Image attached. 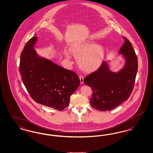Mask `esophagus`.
Instances as JSON below:
<instances>
[{
  "mask_svg": "<svg viewBox=\"0 0 153 153\" xmlns=\"http://www.w3.org/2000/svg\"><path fill=\"white\" fill-rule=\"evenodd\" d=\"M79 79H80V82L81 84H83L84 83V77L82 76H79Z\"/></svg>",
  "mask_w": 153,
  "mask_h": 153,
  "instance_id": "obj_1",
  "label": "esophagus"
}]
</instances>
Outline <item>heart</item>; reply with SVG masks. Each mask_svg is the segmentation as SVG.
I'll return each mask as SVG.
<instances>
[{
  "label": "heart",
  "mask_w": 153,
  "mask_h": 153,
  "mask_svg": "<svg viewBox=\"0 0 153 153\" xmlns=\"http://www.w3.org/2000/svg\"><path fill=\"white\" fill-rule=\"evenodd\" d=\"M70 53L77 59L79 68L86 72H92L98 68L105 56L103 48L92 42H85L74 45L69 48ZM69 58L68 53H64Z\"/></svg>",
  "instance_id": "b5f03b06"
}]
</instances>
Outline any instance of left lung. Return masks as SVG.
I'll use <instances>...</instances> for the list:
<instances>
[{
    "mask_svg": "<svg viewBox=\"0 0 153 153\" xmlns=\"http://www.w3.org/2000/svg\"><path fill=\"white\" fill-rule=\"evenodd\" d=\"M125 42L119 53L126 59L125 67L117 73L110 71L106 62H102L95 72L88 74L85 84L93 91L90 103L94 108L110 111L127 100L134 88L138 70V60L131 42L124 37Z\"/></svg>",
    "mask_w": 153,
    "mask_h": 153,
    "instance_id": "1",
    "label": "left lung"
}]
</instances>
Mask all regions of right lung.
<instances>
[{"mask_svg":"<svg viewBox=\"0 0 153 153\" xmlns=\"http://www.w3.org/2000/svg\"><path fill=\"white\" fill-rule=\"evenodd\" d=\"M37 37L30 38L21 53L19 71L32 99L42 105L62 111L80 84L79 76L50 60L39 58L33 48Z\"/></svg>","mask_w":153,"mask_h":153,"instance_id":"add662e5","label":"right lung"}]
</instances>
